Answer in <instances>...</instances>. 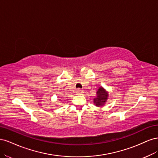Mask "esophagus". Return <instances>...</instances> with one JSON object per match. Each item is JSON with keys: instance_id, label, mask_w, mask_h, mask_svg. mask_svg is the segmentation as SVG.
Wrapping results in <instances>:
<instances>
[{"instance_id": "34e87169", "label": "esophagus", "mask_w": 158, "mask_h": 158, "mask_svg": "<svg viewBox=\"0 0 158 158\" xmlns=\"http://www.w3.org/2000/svg\"><path fill=\"white\" fill-rule=\"evenodd\" d=\"M76 93H77L78 94H83V92H82V89H78V90H77V92H76Z\"/></svg>"}]
</instances>
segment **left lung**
Returning <instances> with one entry per match:
<instances>
[{
  "mask_svg": "<svg viewBox=\"0 0 158 158\" xmlns=\"http://www.w3.org/2000/svg\"><path fill=\"white\" fill-rule=\"evenodd\" d=\"M109 92L103 87L101 86L96 92V97L94 99V103L96 107H103L107 102Z\"/></svg>",
  "mask_w": 158,
  "mask_h": 158,
  "instance_id": "8db88e82",
  "label": "left lung"
}]
</instances>
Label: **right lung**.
<instances>
[{"label":"right lung","instance_id":"1","mask_svg":"<svg viewBox=\"0 0 158 158\" xmlns=\"http://www.w3.org/2000/svg\"><path fill=\"white\" fill-rule=\"evenodd\" d=\"M59 100H60H60H61V99H59Z\"/></svg>","mask_w":158,"mask_h":158}]
</instances>
